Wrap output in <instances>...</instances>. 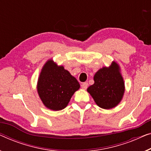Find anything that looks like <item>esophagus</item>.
<instances>
[{"mask_svg": "<svg viewBox=\"0 0 151 151\" xmlns=\"http://www.w3.org/2000/svg\"><path fill=\"white\" fill-rule=\"evenodd\" d=\"M87 87H88V83L87 82H84L82 84V88L83 89H86Z\"/></svg>", "mask_w": 151, "mask_h": 151, "instance_id": "1", "label": "esophagus"}]
</instances>
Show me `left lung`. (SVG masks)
I'll return each mask as SVG.
<instances>
[{"instance_id":"left-lung-1","label":"left lung","mask_w":151,"mask_h":151,"mask_svg":"<svg viewBox=\"0 0 151 151\" xmlns=\"http://www.w3.org/2000/svg\"><path fill=\"white\" fill-rule=\"evenodd\" d=\"M94 84L87 88L98 106L109 110L115 108L123 99L125 87L119 65L112 61L109 67H104L94 76Z\"/></svg>"}]
</instances>
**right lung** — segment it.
<instances>
[{"label":"right lung","instance_id":"1","mask_svg":"<svg viewBox=\"0 0 151 151\" xmlns=\"http://www.w3.org/2000/svg\"><path fill=\"white\" fill-rule=\"evenodd\" d=\"M80 87L76 78L64 67L49 59L41 69L37 90L41 101L47 109L59 111L66 108Z\"/></svg>","mask_w":151,"mask_h":151}]
</instances>
